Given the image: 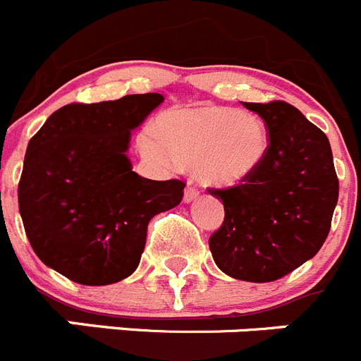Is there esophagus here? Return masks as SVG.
<instances>
[{
  "label": "esophagus",
  "mask_w": 361,
  "mask_h": 361,
  "mask_svg": "<svg viewBox=\"0 0 361 361\" xmlns=\"http://www.w3.org/2000/svg\"><path fill=\"white\" fill-rule=\"evenodd\" d=\"M200 196V192H197V188H194L192 185H188L187 188H185V194H183V201L185 203H192V201L196 200V197Z\"/></svg>",
  "instance_id": "esophagus-1"
}]
</instances>
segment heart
Wrapping results in <instances>:
<instances>
[{"label":"heart","instance_id":"1","mask_svg":"<svg viewBox=\"0 0 361 361\" xmlns=\"http://www.w3.org/2000/svg\"><path fill=\"white\" fill-rule=\"evenodd\" d=\"M140 154L161 171L192 165L201 183L231 188L260 169L271 149L262 117L224 106L171 110L137 135Z\"/></svg>","mask_w":361,"mask_h":361}]
</instances>
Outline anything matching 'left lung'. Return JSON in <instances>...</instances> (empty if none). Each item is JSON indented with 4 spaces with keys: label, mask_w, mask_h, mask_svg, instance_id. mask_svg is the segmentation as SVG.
Instances as JSON below:
<instances>
[{
    "label": "left lung",
    "mask_w": 361,
    "mask_h": 361,
    "mask_svg": "<svg viewBox=\"0 0 361 361\" xmlns=\"http://www.w3.org/2000/svg\"><path fill=\"white\" fill-rule=\"evenodd\" d=\"M265 121L271 149L247 181L210 190L224 222L210 237L215 265L230 278L276 281L308 262L324 244L338 201L328 137L283 101L242 103Z\"/></svg>",
    "instance_id": "8db88e82"
}]
</instances>
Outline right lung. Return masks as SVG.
Instances as JSON below:
<instances>
[{"label":"right lung","instance_id":"obj_1","mask_svg":"<svg viewBox=\"0 0 361 361\" xmlns=\"http://www.w3.org/2000/svg\"><path fill=\"white\" fill-rule=\"evenodd\" d=\"M164 96L66 104L28 142L19 212L37 257L80 285L121 281L139 267L154 215L178 207L183 181L139 176L128 158L131 131Z\"/></svg>","mask_w":361,"mask_h":361}]
</instances>
